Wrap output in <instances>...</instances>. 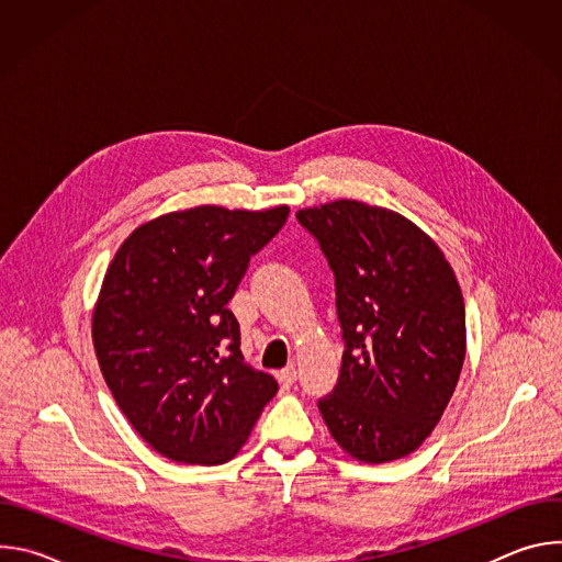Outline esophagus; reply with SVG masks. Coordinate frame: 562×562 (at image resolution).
Here are the masks:
<instances>
[{"instance_id":"esophagus-1","label":"esophagus","mask_w":562,"mask_h":562,"mask_svg":"<svg viewBox=\"0 0 562 562\" xmlns=\"http://www.w3.org/2000/svg\"><path fill=\"white\" fill-rule=\"evenodd\" d=\"M295 378H297V371H295L293 364H289V367H284V369L278 371V380H280L284 386H291V384L295 382Z\"/></svg>"}]
</instances>
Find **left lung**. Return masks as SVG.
I'll use <instances>...</instances> for the list:
<instances>
[{
  "label": "left lung",
  "mask_w": 562,
  "mask_h": 562,
  "mask_svg": "<svg viewBox=\"0 0 562 562\" xmlns=\"http://www.w3.org/2000/svg\"><path fill=\"white\" fill-rule=\"evenodd\" d=\"M336 276L340 380L317 403L338 447L367 464L416 451L440 423L464 351V300L434 239L360 200L297 211Z\"/></svg>",
  "instance_id": "obj_1"
}]
</instances>
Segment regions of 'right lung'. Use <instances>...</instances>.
Masks as SVG:
<instances>
[{
  "label": "right lung",
  "instance_id": "add662e5",
  "mask_svg": "<svg viewBox=\"0 0 562 562\" xmlns=\"http://www.w3.org/2000/svg\"><path fill=\"white\" fill-rule=\"evenodd\" d=\"M286 215V204L171 211L139 224L106 269L95 356L126 420L169 460H231L278 391L245 362L226 304Z\"/></svg>",
  "mask_w": 562,
  "mask_h": 562
}]
</instances>
